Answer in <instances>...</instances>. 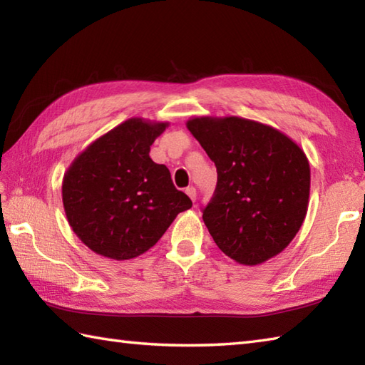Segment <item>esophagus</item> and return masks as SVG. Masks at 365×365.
<instances>
[{
    "instance_id": "esophagus-1",
    "label": "esophagus",
    "mask_w": 365,
    "mask_h": 365,
    "mask_svg": "<svg viewBox=\"0 0 365 365\" xmlns=\"http://www.w3.org/2000/svg\"><path fill=\"white\" fill-rule=\"evenodd\" d=\"M185 192H187V195L190 196L192 202H196V188L195 187H188L187 190H185Z\"/></svg>"
}]
</instances>
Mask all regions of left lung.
Returning <instances> with one entry per match:
<instances>
[{
    "label": "left lung",
    "instance_id": "8db88e82",
    "mask_svg": "<svg viewBox=\"0 0 365 365\" xmlns=\"http://www.w3.org/2000/svg\"><path fill=\"white\" fill-rule=\"evenodd\" d=\"M187 128L218 173L202 215L216 246L247 267L281 254L307 213L311 166L304 150L277 128L238 115H195Z\"/></svg>",
    "mask_w": 365,
    "mask_h": 365
}]
</instances>
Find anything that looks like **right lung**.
I'll use <instances>...</instances> for the list:
<instances>
[{
	"mask_svg": "<svg viewBox=\"0 0 365 365\" xmlns=\"http://www.w3.org/2000/svg\"><path fill=\"white\" fill-rule=\"evenodd\" d=\"M169 122L131 118L76 155L63 178V204L75 235L103 257L149 251L177 215L191 208L169 169L149 157Z\"/></svg>",
	"mask_w": 365,
	"mask_h": 365,
	"instance_id": "1",
	"label": "right lung"
}]
</instances>
